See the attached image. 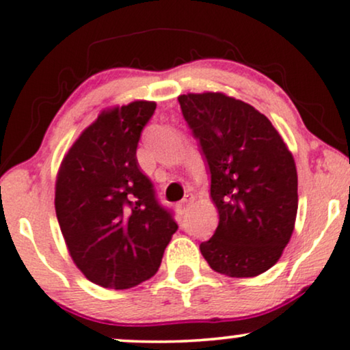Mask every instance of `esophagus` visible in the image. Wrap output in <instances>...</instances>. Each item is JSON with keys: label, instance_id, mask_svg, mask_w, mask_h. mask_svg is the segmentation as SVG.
I'll list each match as a JSON object with an SVG mask.
<instances>
[{"label": "esophagus", "instance_id": "34e87169", "mask_svg": "<svg viewBox=\"0 0 350 350\" xmlns=\"http://www.w3.org/2000/svg\"><path fill=\"white\" fill-rule=\"evenodd\" d=\"M191 202H193V196H191V195H187V196H185L183 200L180 201V204H178V209H180V213H183V211L187 209L188 206L191 204Z\"/></svg>", "mask_w": 350, "mask_h": 350}]
</instances>
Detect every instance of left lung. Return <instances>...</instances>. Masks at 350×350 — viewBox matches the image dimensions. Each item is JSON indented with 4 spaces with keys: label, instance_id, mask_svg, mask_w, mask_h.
I'll return each mask as SVG.
<instances>
[{
    "label": "left lung",
    "instance_id": "8db88e82",
    "mask_svg": "<svg viewBox=\"0 0 350 350\" xmlns=\"http://www.w3.org/2000/svg\"><path fill=\"white\" fill-rule=\"evenodd\" d=\"M185 122L211 174L219 226L200 250L230 278H254L279 261L294 232L299 195L291 150L250 103L222 92L180 96Z\"/></svg>",
    "mask_w": 350,
    "mask_h": 350
}]
</instances>
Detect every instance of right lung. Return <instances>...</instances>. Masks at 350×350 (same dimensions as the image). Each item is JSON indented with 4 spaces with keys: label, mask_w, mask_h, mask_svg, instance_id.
I'll return each mask as SVG.
<instances>
[{
    "label": "right lung",
    "mask_w": 350,
    "mask_h": 350,
    "mask_svg": "<svg viewBox=\"0 0 350 350\" xmlns=\"http://www.w3.org/2000/svg\"><path fill=\"white\" fill-rule=\"evenodd\" d=\"M155 102L103 110L64 155L55 209L66 247L90 282L135 287L157 273L176 222L136 159Z\"/></svg>",
    "instance_id": "right-lung-1"
}]
</instances>
